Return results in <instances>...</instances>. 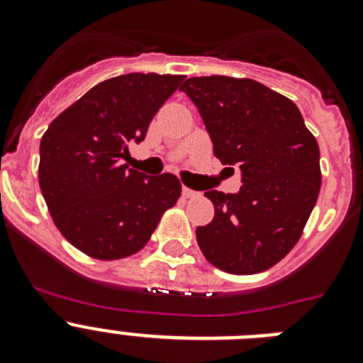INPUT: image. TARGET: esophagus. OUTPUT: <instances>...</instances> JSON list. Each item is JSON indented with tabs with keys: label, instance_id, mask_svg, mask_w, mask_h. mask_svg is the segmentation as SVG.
Returning a JSON list of instances; mask_svg holds the SVG:
<instances>
[{
	"label": "esophagus",
	"instance_id": "obj_1",
	"mask_svg": "<svg viewBox=\"0 0 363 363\" xmlns=\"http://www.w3.org/2000/svg\"><path fill=\"white\" fill-rule=\"evenodd\" d=\"M182 194H184V198H198V196H200V192L192 191V189H189V187H182Z\"/></svg>",
	"mask_w": 363,
	"mask_h": 363
}]
</instances>
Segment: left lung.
<instances>
[{"label":"left lung","mask_w":363,"mask_h":363,"mask_svg":"<svg viewBox=\"0 0 363 363\" xmlns=\"http://www.w3.org/2000/svg\"><path fill=\"white\" fill-rule=\"evenodd\" d=\"M179 91L196 105L214 156L242 176L234 194L205 192L214 218L196 229L201 252L230 274L272 267L298 242L318 200V143L296 105L255 79L189 78Z\"/></svg>","instance_id":"left-lung-1"}]
</instances>
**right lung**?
<instances>
[{"label":"right lung","instance_id":"obj_1","mask_svg":"<svg viewBox=\"0 0 363 363\" xmlns=\"http://www.w3.org/2000/svg\"><path fill=\"white\" fill-rule=\"evenodd\" d=\"M184 82L171 74H123L63 111L40 143V187L60 233L85 255L120 259L149 242L176 203L174 174L147 176L121 163Z\"/></svg>","mask_w":363,"mask_h":363}]
</instances>
